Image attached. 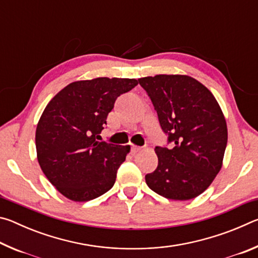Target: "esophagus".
Instances as JSON below:
<instances>
[{
	"label": "esophagus",
	"instance_id": "obj_1",
	"mask_svg": "<svg viewBox=\"0 0 258 258\" xmlns=\"http://www.w3.org/2000/svg\"><path fill=\"white\" fill-rule=\"evenodd\" d=\"M131 150H132V154H137V152H139L140 150H141V147L131 145Z\"/></svg>",
	"mask_w": 258,
	"mask_h": 258
}]
</instances>
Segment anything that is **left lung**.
I'll list each match as a JSON object with an SVG mask.
<instances>
[{
	"instance_id": "left-lung-1",
	"label": "left lung",
	"mask_w": 258,
	"mask_h": 258,
	"mask_svg": "<svg viewBox=\"0 0 258 258\" xmlns=\"http://www.w3.org/2000/svg\"><path fill=\"white\" fill-rule=\"evenodd\" d=\"M173 148L156 147L158 166L146 175L152 191L172 200L198 197L221 171L228 127L215 97L187 75L139 78Z\"/></svg>"
}]
</instances>
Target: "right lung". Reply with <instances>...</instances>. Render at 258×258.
<instances>
[{"label": "right lung", "mask_w": 258, "mask_h": 258, "mask_svg": "<svg viewBox=\"0 0 258 258\" xmlns=\"http://www.w3.org/2000/svg\"><path fill=\"white\" fill-rule=\"evenodd\" d=\"M134 78L98 77L63 87L47 103L36 127L37 160L51 184L73 202H89L115 184L130 146L98 141L108 113Z\"/></svg>", "instance_id": "obj_1"}]
</instances>
